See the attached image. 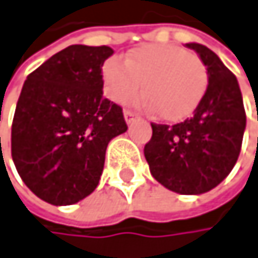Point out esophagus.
I'll list each match as a JSON object with an SVG mask.
<instances>
[{"label": "esophagus", "mask_w": 258, "mask_h": 258, "mask_svg": "<svg viewBox=\"0 0 258 258\" xmlns=\"http://www.w3.org/2000/svg\"><path fill=\"white\" fill-rule=\"evenodd\" d=\"M123 117H125V122L126 123H132L135 119H138V114L135 111H132V110H125L123 111Z\"/></svg>", "instance_id": "1"}]
</instances>
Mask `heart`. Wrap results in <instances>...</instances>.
Listing matches in <instances>:
<instances>
[{
	"mask_svg": "<svg viewBox=\"0 0 258 258\" xmlns=\"http://www.w3.org/2000/svg\"><path fill=\"white\" fill-rule=\"evenodd\" d=\"M105 93L111 100L125 103L142 90V103L155 108L167 122L189 117L207 90L206 66L182 47L147 44L126 55L125 63L110 58L102 69Z\"/></svg>",
	"mask_w": 258,
	"mask_h": 258,
	"instance_id": "obj_1",
	"label": "heart"
}]
</instances>
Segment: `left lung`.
Masks as SVG:
<instances>
[{
	"instance_id": "8db88e82",
	"label": "left lung",
	"mask_w": 258,
	"mask_h": 258,
	"mask_svg": "<svg viewBox=\"0 0 258 258\" xmlns=\"http://www.w3.org/2000/svg\"><path fill=\"white\" fill-rule=\"evenodd\" d=\"M207 69L209 85L194 116L176 125L152 123L144 155L153 178L181 195L217 187L234 168L246 128L237 77L220 57L198 43H187Z\"/></svg>"
}]
</instances>
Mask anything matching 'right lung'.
Masks as SVG:
<instances>
[{
    "instance_id": "add662e5",
    "label": "right lung",
    "mask_w": 258,
    "mask_h": 258,
    "mask_svg": "<svg viewBox=\"0 0 258 258\" xmlns=\"http://www.w3.org/2000/svg\"><path fill=\"white\" fill-rule=\"evenodd\" d=\"M110 46L73 44L27 76L12 123V159L24 184L54 206L76 204L99 184L108 142L126 132L103 97Z\"/></svg>"
}]
</instances>
